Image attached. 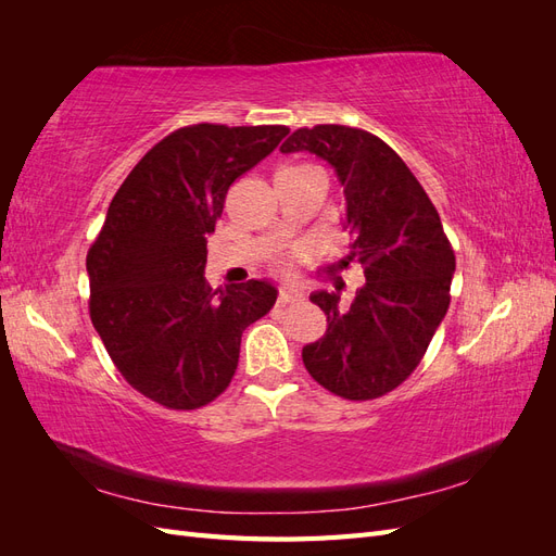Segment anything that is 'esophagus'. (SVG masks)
Masks as SVG:
<instances>
[{"label": "esophagus", "instance_id": "1", "mask_svg": "<svg viewBox=\"0 0 556 556\" xmlns=\"http://www.w3.org/2000/svg\"><path fill=\"white\" fill-rule=\"evenodd\" d=\"M304 299V294L296 290H280L278 294V306H288V304H296V301Z\"/></svg>", "mask_w": 556, "mask_h": 556}]
</instances>
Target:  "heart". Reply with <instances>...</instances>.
Returning a JSON list of instances; mask_svg holds the SVG:
<instances>
[{
  "mask_svg": "<svg viewBox=\"0 0 556 556\" xmlns=\"http://www.w3.org/2000/svg\"><path fill=\"white\" fill-rule=\"evenodd\" d=\"M304 169H315V166H290V169H285L280 174H292V172H304Z\"/></svg>",
  "mask_w": 556,
  "mask_h": 556,
  "instance_id": "obj_1",
  "label": "heart"
}]
</instances>
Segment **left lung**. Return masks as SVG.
Wrapping results in <instances>:
<instances>
[{
  "label": "left lung",
  "instance_id": "8db88e82",
  "mask_svg": "<svg viewBox=\"0 0 556 556\" xmlns=\"http://www.w3.org/2000/svg\"><path fill=\"white\" fill-rule=\"evenodd\" d=\"M282 153H313L333 166L345 194L343 229L366 282L350 308L339 292H313L327 333L301 350L308 374L350 401L392 392L422 362L450 306L454 250L441 215L394 150L345 125L301 127Z\"/></svg>",
  "mask_w": 556,
  "mask_h": 556
}]
</instances>
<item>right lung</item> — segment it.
Here are the masks:
<instances>
[{
	"mask_svg": "<svg viewBox=\"0 0 556 556\" xmlns=\"http://www.w3.org/2000/svg\"><path fill=\"white\" fill-rule=\"evenodd\" d=\"M288 131L180 127L148 150L111 201L86 262L90 317L117 371L164 408L194 410L220 396L245 327L276 304L268 280L213 290L204 266L229 185Z\"/></svg>",
	"mask_w": 556,
	"mask_h": 556,
	"instance_id": "obj_1",
	"label": "right lung"
}]
</instances>
